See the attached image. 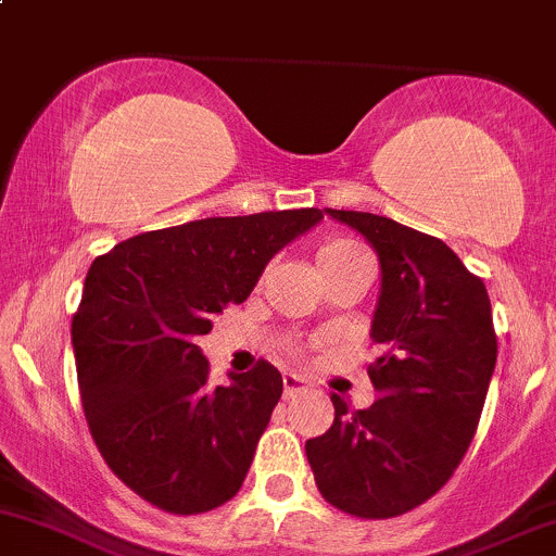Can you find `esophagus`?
I'll return each instance as SVG.
<instances>
[{
	"label": "esophagus",
	"instance_id": "34e87169",
	"mask_svg": "<svg viewBox=\"0 0 556 556\" xmlns=\"http://www.w3.org/2000/svg\"><path fill=\"white\" fill-rule=\"evenodd\" d=\"M305 388H307L305 377L294 375V371H286V375H283V391H286V396H294V393L305 391Z\"/></svg>",
	"mask_w": 556,
	"mask_h": 556
}]
</instances>
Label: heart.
I'll list each match as a JSON object with an SVG mask.
<instances>
[{"label":"heart","instance_id":"1","mask_svg":"<svg viewBox=\"0 0 556 556\" xmlns=\"http://www.w3.org/2000/svg\"><path fill=\"white\" fill-rule=\"evenodd\" d=\"M356 254H364V249L356 243V240H351V238L324 240V243H320L318 251H316V265H318L320 276H326V273L342 267L348 260H353Z\"/></svg>","mask_w":556,"mask_h":556}]
</instances>
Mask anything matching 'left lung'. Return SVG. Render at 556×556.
Instances as JSON below:
<instances>
[{"label":"left lung","mask_w":556,"mask_h":556,"mask_svg":"<svg viewBox=\"0 0 556 556\" xmlns=\"http://www.w3.org/2000/svg\"><path fill=\"white\" fill-rule=\"evenodd\" d=\"M326 214L362 232L380 260V356L366 369L377 402L351 409L331 396L334 422L307 439V463L340 511L399 517L450 482L477 433L497 358L490 296L439 238L364 211Z\"/></svg>","instance_id":"1"}]
</instances>
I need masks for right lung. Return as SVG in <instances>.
Returning a JSON list of instances; mask_svg holds the SVG:
<instances>
[{"instance_id":"add662e5","label":"right lung","mask_w":556,"mask_h":556,"mask_svg":"<svg viewBox=\"0 0 556 556\" xmlns=\"http://www.w3.org/2000/svg\"><path fill=\"white\" fill-rule=\"evenodd\" d=\"M318 208L211 216L123 240L90 265L72 318L88 428L106 466L168 514H203L243 484L283 380L256 362L211 386L198 337L240 305Z\"/></svg>"}]
</instances>
